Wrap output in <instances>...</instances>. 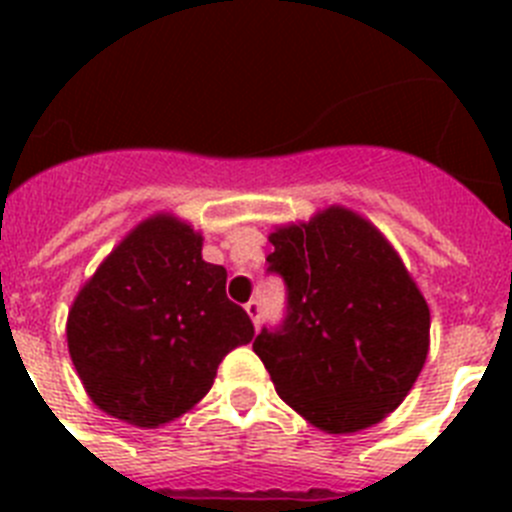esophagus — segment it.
<instances>
[{"label": "esophagus", "instance_id": "esophagus-1", "mask_svg": "<svg viewBox=\"0 0 512 512\" xmlns=\"http://www.w3.org/2000/svg\"><path fill=\"white\" fill-rule=\"evenodd\" d=\"M246 312H248V318L253 320V325L259 328V323H261V305H259V302H256V300L246 302Z\"/></svg>", "mask_w": 512, "mask_h": 512}]
</instances>
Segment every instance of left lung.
I'll use <instances>...</instances> for the list:
<instances>
[{"label": "left lung", "mask_w": 512, "mask_h": 512, "mask_svg": "<svg viewBox=\"0 0 512 512\" xmlns=\"http://www.w3.org/2000/svg\"><path fill=\"white\" fill-rule=\"evenodd\" d=\"M269 269L287 284V318L253 351L289 408L328 433L379 423L413 390L431 310L369 220L328 207L269 235Z\"/></svg>", "instance_id": "1"}]
</instances>
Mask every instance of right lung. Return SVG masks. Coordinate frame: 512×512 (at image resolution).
<instances>
[{"instance_id":"1","label":"right lung","mask_w":512,"mask_h":512,"mask_svg":"<svg viewBox=\"0 0 512 512\" xmlns=\"http://www.w3.org/2000/svg\"><path fill=\"white\" fill-rule=\"evenodd\" d=\"M228 271L202 259V235L174 215L130 230L69 310L66 338L99 410L156 428L210 392L217 366L253 338L225 295Z\"/></svg>"}]
</instances>
